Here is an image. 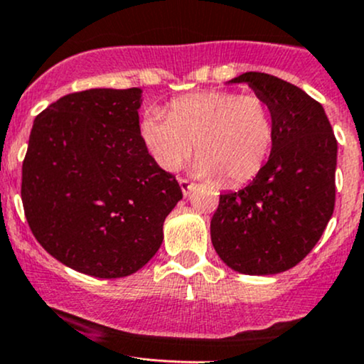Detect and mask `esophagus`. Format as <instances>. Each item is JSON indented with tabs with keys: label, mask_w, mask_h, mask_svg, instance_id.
I'll use <instances>...</instances> for the list:
<instances>
[{
	"label": "esophagus",
	"mask_w": 364,
	"mask_h": 364,
	"mask_svg": "<svg viewBox=\"0 0 364 364\" xmlns=\"http://www.w3.org/2000/svg\"><path fill=\"white\" fill-rule=\"evenodd\" d=\"M178 181H179V186H181V190H183V193L185 195H188L190 193V190L193 188V183L190 181V179H186V178H183V176H179L178 178Z\"/></svg>",
	"instance_id": "obj_1"
}]
</instances>
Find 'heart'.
Listing matches in <instances>:
<instances>
[{"mask_svg":"<svg viewBox=\"0 0 364 364\" xmlns=\"http://www.w3.org/2000/svg\"><path fill=\"white\" fill-rule=\"evenodd\" d=\"M139 134L159 166L174 171L193 151V171L223 185L252 181L269 159L277 136L269 103L257 95L203 91L173 100L166 115L149 110Z\"/></svg>","mask_w":364,"mask_h":364,"instance_id":"1","label":"heart"}]
</instances>
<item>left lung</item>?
<instances>
[{
	"label": "left lung",
	"mask_w": 364,
	"mask_h": 364,
	"mask_svg": "<svg viewBox=\"0 0 364 364\" xmlns=\"http://www.w3.org/2000/svg\"><path fill=\"white\" fill-rule=\"evenodd\" d=\"M230 82H247L269 103L277 136L252 183L219 195L210 240L238 273H282L313 250L333 214L337 139L321 103L301 87L262 72Z\"/></svg>",
	"instance_id": "left-lung-1"
}]
</instances>
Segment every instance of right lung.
<instances>
[{"label": "right lung", "instance_id": "right-lung-1", "mask_svg": "<svg viewBox=\"0 0 364 364\" xmlns=\"http://www.w3.org/2000/svg\"><path fill=\"white\" fill-rule=\"evenodd\" d=\"M141 90L77 91L36 117L22 164V203L36 240L95 278L136 273L183 198L139 134Z\"/></svg>", "mask_w": 364, "mask_h": 364}]
</instances>
